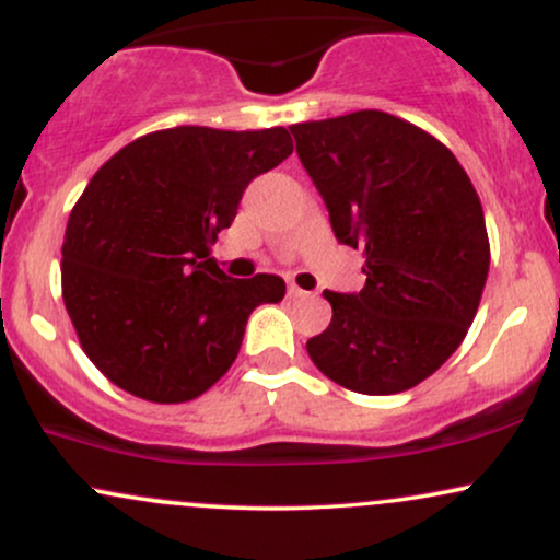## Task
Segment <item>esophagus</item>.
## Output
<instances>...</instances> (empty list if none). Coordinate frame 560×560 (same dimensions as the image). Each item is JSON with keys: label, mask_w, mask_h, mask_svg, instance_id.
<instances>
[{"label": "esophagus", "mask_w": 560, "mask_h": 560, "mask_svg": "<svg viewBox=\"0 0 560 560\" xmlns=\"http://www.w3.org/2000/svg\"><path fill=\"white\" fill-rule=\"evenodd\" d=\"M287 294H289V300H300V298H307V292H305V289H300L298 284H289V287H287Z\"/></svg>", "instance_id": "1"}]
</instances>
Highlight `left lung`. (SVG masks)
Masks as SVG:
<instances>
[{
  "label": "left lung",
  "mask_w": 560,
  "mask_h": 560,
  "mask_svg": "<svg viewBox=\"0 0 560 560\" xmlns=\"http://www.w3.org/2000/svg\"><path fill=\"white\" fill-rule=\"evenodd\" d=\"M289 131L334 236L365 255L361 292H324L334 316L307 355L361 395L416 387L458 350L485 292L490 240L477 189L440 139L389 113Z\"/></svg>",
  "instance_id": "1"
}]
</instances>
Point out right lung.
Returning <instances> with one entry per match:
<instances>
[{"mask_svg": "<svg viewBox=\"0 0 560 560\" xmlns=\"http://www.w3.org/2000/svg\"><path fill=\"white\" fill-rule=\"evenodd\" d=\"M292 155L287 128L176 126L139 137L94 173L62 242V300L83 352L115 387L186 402L236 361L249 313L284 279H229L218 231L260 173Z\"/></svg>", "mask_w": 560, "mask_h": 560, "instance_id": "right-lung-1", "label": "right lung"}]
</instances>
